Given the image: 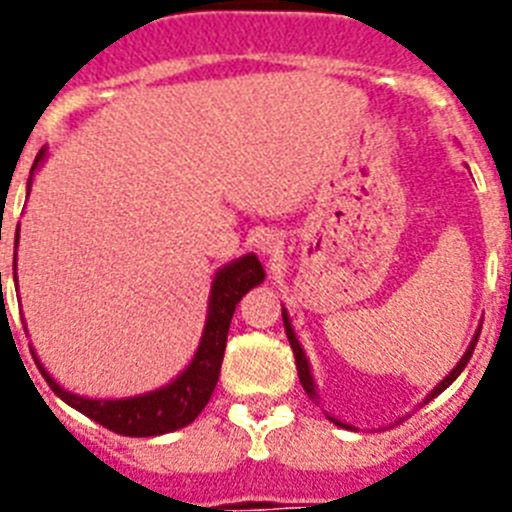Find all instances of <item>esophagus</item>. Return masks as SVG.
<instances>
[{"label": "esophagus", "instance_id": "obj_1", "mask_svg": "<svg viewBox=\"0 0 512 512\" xmlns=\"http://www.w3.org/2000/svg\"><path fill=\"white\" fill-rule=\"evenodd\" d=\"M256 246H259V253H261V256H264V259L274 261L279 256V253H282L284 241H282V235L274 233V230H269V233L261 235Z\"/></svg>", "mask_w": 512, "mask_h": 512}]
</instances>
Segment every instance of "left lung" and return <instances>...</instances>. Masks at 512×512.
Wrapping results in <instances>:
<instances>
[{
	"label": "left lung",
	"mask_w": 512,
	"mask_h": 512,
	"mask_svg": "<svg viewBox=\"0 0 512 512\" xmlns=\"http://www.w3.org/2000/svg\"><path fill=\"white\" fill-rule=\"evenodd\" d=\"M282 318H284V330H287V338H289V346H292V351H295V361H297V374H300V382H302V387H305V392L307 395L312 397V400H318V395H315V382H312V374H310V364H307V356H305V351H302V346H300V341H297V336H295V328H292V323H289V315H287V310L282 312ZM477 338H479V330L477 333H474V338H472V343H469V348H467V354L461 356V361L459 364L454 366V369H451V374L449 377H443V382H438V387H433V392L428 397H425V402L428 400H433V397L436 395H441L443 390H446V387H449L451 382H454L456 377H459L461 372H464V366H467V361L472 359V351H474V346H477ZM333 420V423L336 425H343V428H348L346 423H341V420H336V418H330Z\"/></svg>",
	"instance_id": "8db88e82"
}]
</instances>
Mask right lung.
<instances>
[{
  "label": "right lung",
  "instance_id": "1",
  "mask_svg": "<svg viewBox=\"0 0 512 512\" xmlns=\"http://www.w3.org/2000/svg\"><path fill=\"white\" fill-rule=\"evenodd\" d=\"M43 158L45 148H40V153L35 156L33 171L43 164ZM30 182H27V192H30ZM264 277V266H261V261L253 253H246L243 259L230 261L228 266L217 271L210 292V310H207L205 333H202L192 364L174 382L166 384V387H161L156 392H148V395L125 397V400H89V397L71 395V392L63 390L61 384H56V379L51 374L45 372L33 348L30 351H33L35 364H38L40 374L48 382V387L63 402H69L71 408H76L79 413L92 418L94 423L104 425V428H110V431L120 433V436L135 438L179 431V428L192 423L205 410L207 400H210L212 390H215L217 377H220L225 341H228V328L230 320H233L235 305L243 300L248 289L264 282Z\"/></svg>",
  "mask_w": 512,
  "mask_h": 512
}]
</instances>
